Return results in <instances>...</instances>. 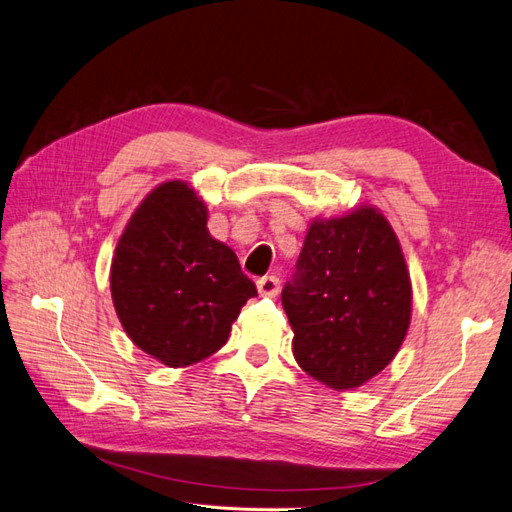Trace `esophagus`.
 Returning <instances> with one entry per match:
<instances>
[{"mask_svg": "<svg viewBox=\"0 0 512 512\" xmlns=\"http://www.w3.org/2000/svg\"><path fill=\"white\" fill-rule=\"evenodd\" d=\"M257 290H259V294L261 296H270V298H274L279 294V290H281V281L274 277V274H270V277H261L259 281H257Z\"/></svg>", "mask_w": 512, "mask_h": 512, "instance_id": "obj_1", "label": "esophagus"}]
</instances>
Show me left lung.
I'll list each match as a JSON object with an SVG mask.
<instances>
[{
    "instance_id": "1",
    "label": "left lung",
    "mask_w": 512,
    "mask_h": 512,
    "mask_svg": "<svg viewBox=\"0 0 512 512\" xmlns=\"http://www.w3.org/2000/svg\"><path fill=\"white\" fill-rule=\"evenodd\" d=\"M411 294L400 242L376 207L316 218L281 292L294 359L326 387H361L398 355Z\"/></svg>"
}]
</instances>
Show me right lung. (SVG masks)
Listing matches in <instances>:
<instances>
[{
  "label": "right lung",
  "mask_w": 512,
  "mask_h": 512,
  "mask_svg": "<svg viewBox=\"0 0 512 512\" xmlns=\"http://www.w3.org/2000/svg\"><path fill=\"white\" fill-rule=\"evenodd\" d=\"M110 290L131 342L168 368L214 355L257 296L235 253L209 235L207 207L186 181L144 196L116 244Z\"/></svg>",
  "instance_id": "add662e5"
}]
</instances>
